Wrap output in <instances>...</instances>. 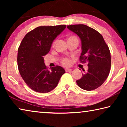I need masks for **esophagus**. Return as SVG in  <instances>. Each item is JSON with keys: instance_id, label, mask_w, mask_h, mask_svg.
<instances>
[{"instance_id": "1", "label": "esophagus", "mask_w": 127, "mask_h": 127, "mask_svg": "<svg viewBox=\"0 0 127 127\" xmlns=\"http://www.w3.org/2000/svg\"><path fill=\"white\" fill-rule=\"evenodd\" d=\"M65 71L66 72H70V71H71V70H72V69H70V68H65Z\"/></svg>"}]
</instances>
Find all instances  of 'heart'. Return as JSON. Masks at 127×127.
Instances as JSON below:
<instances>
[{
	"instance_id": "b5f03b06",
	"label": "heart",
	"mask_w": 127,
	"mask_h": 127,
	"mask_svg": "<svg viewBox=\"0 0 127 127\" xmlns=\"http://www.w3.org/2000/svg\"><path fill=\"white\" fill-rule=\"evenodd\" d=\"M62 63L65 65H68L70 64V60L68 58H64L62 60Z\"/></svg>"
}]
</instances>
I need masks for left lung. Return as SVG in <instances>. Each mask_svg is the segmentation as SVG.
Listing matches in <instances>:
<instances>
[{"instance_id":"left-lung-1","label":"left lung","mask_w":127,"mask_h":127,"mask_svg":"<svg viewBox=\"0 0 127 127\" xmlns=\"http://www.w3.org/2000/svg\"><path fill=\"white\" fill-rule=\"evenodd\" d=\"M81 41V62H88L87 71H83L81 78L76 81L78 86L87 91L99 87L109 76L111 55L109 47L101 34L85 25L67 26Z\"/></svg>"}]
</instances>
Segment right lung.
<instances>
[{"instance_id": "1", "label": "right lung", "mask_w": 127, "mask_h": 127, "mask_svg": "<svg viewBox=\"0 0 127 127\" xmlns=\"http://www.w3.org/2000/svg\"><path fill=\"white\" fill-rule=\"evenodd\" d=\"M65 28V25L40 26L23 38L18 50V70L25 83L33 91L40 93L51 91L65 73L64 69L58 65L49 70L44 59L54 40Z\"/></svg>"}]
</instances>
